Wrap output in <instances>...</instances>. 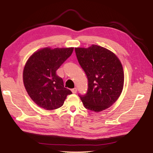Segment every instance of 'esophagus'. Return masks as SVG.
<instances>
[{
	"label": "esophagus",
	"instance_id": "34e87169",
	"mask_svg": "<svg viewBox=\"0 0 153 153\" xmlns=\"http://www.w3.org/2000/svg\"><path fill=\"white\" fill-rule=\"evenodd\" d=\"M71 91L73 92V94H76V93L77 92V89L76 88H74L71 89Z\"/></svg>",
	"mask_w": 153,
	"mask_h": 153
}]
</instances>
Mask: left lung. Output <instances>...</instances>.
Here are the masks:
<instances>
[{"mask_svg": "<svg viewBox=\"0 0 153 153\" xmlns=\"http://www.w3.org/2000/svg\"><path fill=\"white\" fill-rule=\"evenodd\" d=\"M75 53L88 80L87 93L79 95L84 107L95 112L108 108L123 88L124 73L120 59L112 52L96 45L75 48Z\"/></svg>", "mask_w": 153, "mask_h": 153, "instance_id": "1", "label": "left lung"}]
</instances>
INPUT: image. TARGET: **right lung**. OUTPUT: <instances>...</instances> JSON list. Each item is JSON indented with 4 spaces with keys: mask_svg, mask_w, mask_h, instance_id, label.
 <instances>
[{
    "mask_svg": "<svg viewBox=\"0 0 153 153\" xmlns=\"http://www.w3.org/2000/svg\"><path fill=\"white\" fill-rule=\"evenodd\" d=\"M73 51V47L45 48L28 59L23 70V82L28 94L39 107L47 110L57 109L72 94L64 87L56 71Z\"/></svg>",
    "mask_w": 153,
    "mask_h": 153,
    "instance_id": "obj_1",
    "label": "right lung"
}]
</instances>
